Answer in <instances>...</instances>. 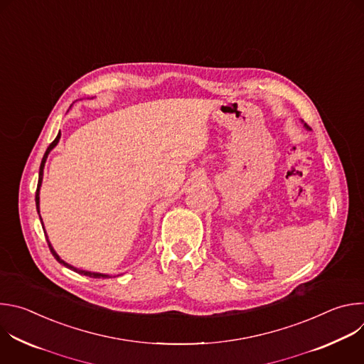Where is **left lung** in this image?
Masks as SVG:
<instances>
[{
  "label": "left lung",
  "mask_w": 364,
  "mask_h": 364,
  "mask_svg": "<svg viewBox=\"0 0 364 364\" xmlns=\"http://www.w3.org/2000/svg\"><path fill=\"white\" fill-rule=\"evenodd\" d=\"M305 127H306V128H309V127H308V125H306V124H305Z\"/></svg>",
  "instance_id": "8db88e82"
}]
</instances>
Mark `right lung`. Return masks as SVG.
Returning <instances> with one entry per match:
<instances>
[{"instance_id":"1","label":"right lung","mask_w":364,"mask_h":364,"mask_svg":"<svg viewBox=\"0 0 364 364\" xmlns=\"http://www.w3.org/2000/svg\"><path fill=\"white\" fill-rule=\"evenodd\" d=\"M59 139H60V132L58 134V136H56V139L51 142L50 145H48V148L46 149V152H44V157H43V160H41V164H40V171H38V183H37V190H36V207H37V212H38V191H40V186H41V180H43V168H44V163H46V159H47V155H48V152L53 149L56 145H58V142H59ZM40 220H41V218H40ZM43 230H44V228H43ZM46 239H47V236H46ZM47 245H48V249H50V252L53 253V256L56 257V261L59 262V264H62V265H65L66 268H69V269H72V271H75V272H77V274H80V275H86V277H90V278H108V275H103V274H95V272H87V271H80V269H77V268H73L72 265H69V264H66L65 261H62V259L59 257V255L55 252V249L51 247V245H50V242L47 240Z\"/></svg>"}]
</instances>
